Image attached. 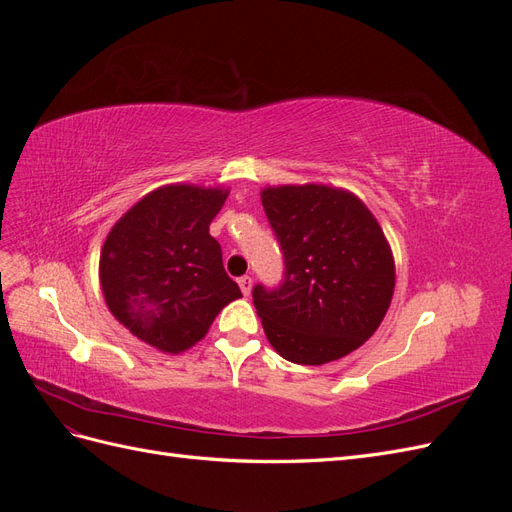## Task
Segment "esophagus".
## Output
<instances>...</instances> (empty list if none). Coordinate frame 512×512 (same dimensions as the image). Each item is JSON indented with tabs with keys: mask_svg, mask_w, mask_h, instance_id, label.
<instances>
[{
	"mask_svg": "<svg viewBox=\"0 0 512 512\" xmlns=\"http://www.w3.org/2000/svg\"><path fill=\"white\" fill-rule=\"evenodd\" d=\"M252 286H254V280L252 277H239V288H241V292L245 294V297H250V292H252Z\"/></svg>",
	"mask_w": 512,
	"mask_h": 512,
	"instance_id": "34e87169",
	"label": "esophagus"
}]
</instances>
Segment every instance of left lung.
I'll list each match as a JSON object with an SVG mask.
<instances>
[{"instance_id": "1", "label": "left lung", "mask_w": 512, "mask_h": 512, "mask_svg": "<svg viewBox=\"0 0 512 512\" xmlns=\"http://www.w3.org/2000/svg\"><path fill=\"white\" fill-rule=\"evenodd\" d=\"M260 198L286 265L280 288L258 284L252 292L269 344L299 365L342 359L376 333L391 305L389 241L344 188L269 185Z\"/></svg>"}]
</instances>
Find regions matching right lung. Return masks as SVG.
Instances as JSON below:
<instances>
[{"instance_id": "add662e5", "label": "right lung", "mask_w": 512, "mask_h": 512, "mask_svg": "<svg viewBox=\"0 0 512 512\" xmlns=\"http://www.w3.org/2000/svg\"><path fill=\"white\" fill-rule=\"evenodd\" d=\"M230 190L170 183L143 196L100 252V286L111 314L141 342L181 354L241 297L209 235Z\"/></svg>"}]
</instances>
